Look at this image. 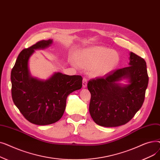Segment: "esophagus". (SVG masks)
Segmentation results:
<instances>
[{"mask_svg":"<svg viewBox=\"0 0 160 160\" xmlns=\"http://www.w3.org/2000/svg\"><path fill=\"white\" fill-rule=\"evenodd\" d=\"M87 84H88V80H87L86 78L83 77V82H82L83 88H86L87 87Z\"/></svg>","mask_w":160,"mask_h":160,"instance_id":"1","label":"esophagus"}]
</instances>
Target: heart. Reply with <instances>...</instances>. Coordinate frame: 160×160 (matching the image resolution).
Masks as SVG:
<instances>
[{
	"mask_svg": "<svg viewBox=\"0 0 160 160\" xmlns=\"http://www.w3.org/2000/svg\"><path fill=\"white\" fill-rule=\"evenodd\" d=\"M77 61L84 68L95 67L94 72L102 74L111 71L118 63L119 56L110 48L96 47L79 52Z\"/></svg>",
	"mask_w": 160,
	"mask_h": 160,
	"instance_id": "obj_1",
	"label": "heart"
}]
</instances>
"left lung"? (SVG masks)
<instances>
[{
  "label": "left lung",
  "mask_w": 160,
  "mask_h": 160,
  "mask_svg": "<svg viewBox=\"0 0 160 160\" xmlns=\"http://www.w3.org/2000/svg\"><path fill=\"white\" fill-rule=\"evenodd\" d=\"M129 66L112 71L103 77L91 79L88 88L91 93L89 113L95 123L115 127L129 122L144 102L148 76L146 62L132 52ZM128 78L130 84L116 83Z\"/></svg>",
  "instance_id": "obj_1"
}]
</instances>
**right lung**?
I'll list each match as a JSON object with an SVG mask.
<instances>
[{
	"mask_svg": "<svg viewBox=\"0 0 160 160\" xmlns=\"http://www.w3.org/2000/svg\"><path fill=\"white\" fill-rule=\"evenodd\" d=\"M52 40H41L19 54L11 72L12 97L24 118L31 123L48 125L60 120L66 107L67 97L82 88V77L57 72L43 81L31 77L28 63L34 50L45 48Z\"/></svg>",
	"mask_w": 160,
	"mask_h": 160,
	"instance_id": "obj_1",
	"label": "right lung"
}]
</instances>
